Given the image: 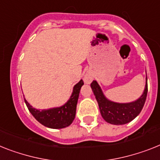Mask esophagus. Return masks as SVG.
<instances>
[{
  "instance_id": "obj_1",
  "label": "esophagus",
  "mask_w": 160,
  "mask_h": 160,
  "mask_svg": "<svg viewBox=\"0 0 160 160\" xmlns=\"http://www.w3.org/2000/svg\"><path fill=\"white\" fill-rule=\"evenodd\" d=\"M90 80H91V78L89 77V76H85L84 77V81L86 83H89L90 82Z\"/></svg>"
}]
</instances>
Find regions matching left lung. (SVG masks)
Returning <instances> with one entry per match:
<instances>
[{"label":"left lung","mask_w":160,"mask_h":160,"mask_svg":"<svg viewBox=\"0 0 160 160\" xmlns=\"http://www.w3.org/2000/svg\"><path fill=\"white\" fill-rule=\"evenodd\" d=\"M92 90L98 103L101 115L107 123L111 124H124L132 121L142 111L147 96V77L146 84L143 94L140 98L129 103H117L111 102L105 98L96 80H93L90 84Z\"/></svg>","instance_id":"1"}]
</instances>
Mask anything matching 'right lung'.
I'll return each instance as SVG.
<instances>
[{"label":"right lung","instance_id":"obj_1","mask_svg":"<svg viewBox=\"0 0 160 160\" xmlns=\"http://www.w3.org/2000/svg\"><path fill=\"white\" fill-rule=\"evenodd\" d=\"M83 84L84 81L81 80L74 86L73 92L68 102L62 107H57V108L40 111L33 108L25 98L24 101L31 114L41 124L50 128H66L69 126L75 119L79 93Z\"/></svg>","mask_w":160,"mask_h":160}]
</instances>
